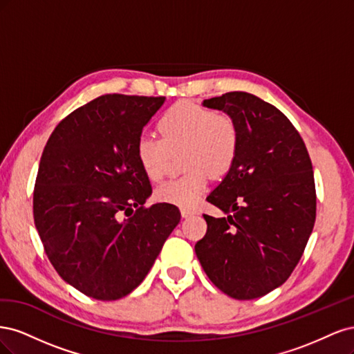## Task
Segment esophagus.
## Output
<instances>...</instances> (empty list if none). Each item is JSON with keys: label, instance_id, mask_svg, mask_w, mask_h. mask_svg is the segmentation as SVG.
I'll use <instances>...</instances> for the list:
<instances>
[{"label": "esophagus", "instance_id": "1", "mask_svg": "<svg viewBox=\"0 0 354 354\" xmlns=\"http://www.w3.org/2000/svg\"><path fill=\"white\" fill-rule=\"evenodd\" d=\"M180 211H181V216H183L185 218H186V217H192V216H195V214H198L196 211H194V209H187V208H181Z\"/></svg>", "mask_w": 354, "mask_h": 354}]
</instances>
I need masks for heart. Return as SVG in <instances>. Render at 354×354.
Segmentation results:
<instances>
[{
    "label": "heart",
    "instance_id": "1",
    "mask_svg": "<svg viewBox=\"0 0 354 354\" xmlns=\"http://www.w3.org/2000/svg\"><path fill=\"white\" fill-rule=\"evenodd\" d=\"M160 138L142 134L136 143V155L145 176L151 181L164 177L169 152H183L185 176L165 181L155 190L159 202L190 208L207 190L209 174H227L238 155L236 125L226 116L201 108L187 100L168 108L158 122Z\"/></svg>",
    "mask_w": 354,
    "mask_h": 354
}]
</instances>
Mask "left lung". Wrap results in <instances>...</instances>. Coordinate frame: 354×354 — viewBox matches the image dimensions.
<instances>
[{
    "label": "left lung",
    "mask_w": 354,
    "mask_h": 354,
    "mask_svg": "<svg viewBox=\"0 0 354 354\" xmlns=\"http://www.w3.org/2000/svg\"><path fill=\"white\" fill-rule=\"evenodd\" d=\"M236 125L238 155L207 201L227 217L203 214L195 245L203 272L220 291L252 299L279 288L304 252L316 220L313 167L301 136L273 104L232 91L203 100Z\"/></svg>",
    "instance_id": "obj_1"
}]
</instances>
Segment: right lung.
<instances>
[{
    "label": "right lung",
    "instance_id": "add662e5",
    "mask_svg": "<svg viewBox=\"0 0 354 354\" xmlns=\"http://www.w3.org/2000/svg\"><path fill=\"white\" fill-rule=\"evenodd\" d=\"M164 103L165 97L100 95L68 115L42 152L35 227L62 279L91 298L112 301L130 294L180 223L176 205L143 207L152 186L136 155L143 128Z\"/></svg>",
    "mask_w": 354,
    "mask_h": 354
}]
</instances>
